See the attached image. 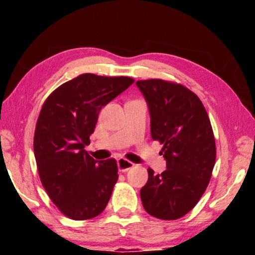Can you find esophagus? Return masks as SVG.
Listing matches in <instances>:
<instances>
[{
	"label": "esophagus",
	"instance_id": "34e87169",
	"mask_svg": "<svg viewBox=\"0 0 255 255\" xmlns=\"http://www.w3.org/2000/svg\"><path fill=\"white\" fill-rule=\"evenodd\" d=\"M117 164H118L119 171H123V172H126L133 166V163L128 161V159H126V158H119L117 161Z\"/></svg>",
	"mask_w": 255,
	"mask_h": 255
}]
</instances>
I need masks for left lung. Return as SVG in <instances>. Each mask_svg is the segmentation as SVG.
<instances>
[{
	"mask_svg": "<svg viewBox=\"0 0 255 255\" xmlns=\"http://www.w3.org/2000/svg\"><path fill=\"white\" fill-rule=\"evenodd\" d=\"M147 101L150 132L163 145L167 169L155 174L140 190L144 209L162 221L187 215L204 195L213 174L216 143L208 114L196 93L161 79L136 82Z\"/></svg>",
	"mask_w": 255,
	"mask_h": 255,
	"instance_id": "1",
	"label": "left lung"
}]
</instances>
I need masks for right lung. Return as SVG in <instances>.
Returning a JSON list of instances; mask_svg holds the SVG:
<instances>
[{
	"label": "right lung",
	"instance_id": "obj_1",
	"mask_svg": "<svg viewBox=\"0 0 255 255\" xmlns=\"http://www.w3.org/2000/svg\"><path fill=\"white\" fill-rule=\"evenodd\" d=\"M133 82L128 76L84 73L55 89L41 107L33 137L38 173L50 200L73 221L97 217L110 199L117 162H98L84 147L101 108Z\"/></svg>",
	"mask_w": 255,
	"mask_h": 255
}]
</instances>
